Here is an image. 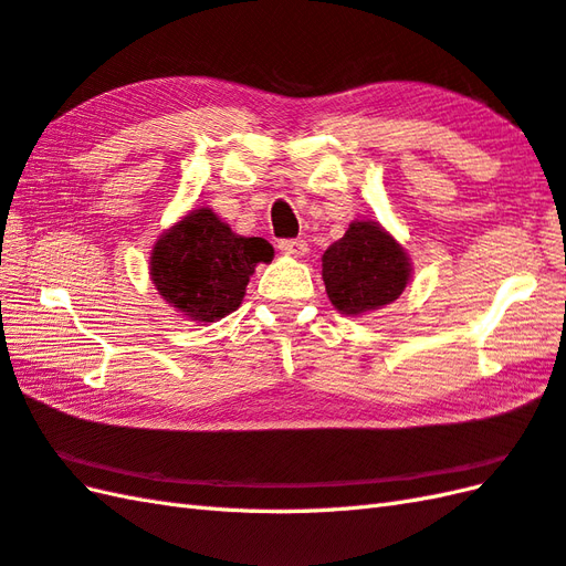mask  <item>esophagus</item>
Wrapping results in <instances>:
<instances>
[{
	"instance_id": "esophagus-1",
	"label": "esophagus",
	"mask_w": 566,
	"mask_h": 566,
	"mask_svg": "<svg viewBox=\"0 0 566 566\" xmlns=\"http://www.w3.org/2000/svg\"><path fill=\"white\" fill-rule=\"evenodd\" d=\"M277 248L284 255H294V258H301L308 253V243L304 239H282L277 243Z\"/></svg>"
}]
</instances>
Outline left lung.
Here are the masks:
<instances>
[{
  "label": "left lung",
  "instance_id": "obj_1",
  "mask_svg": "<svg viewBox=\"0 0 566 566\" xmlns=\"http://www.w3.org/2000/svg\"><path fill=\"white\" fill-rule=\"evenodd\" d=\"M410 262L374 221H354L323 255V282L333 306L359 315L392 304L407 286Z\"/></svg>",
  "mask_w": 566,
  "mask_h": 566
}]
</instances>
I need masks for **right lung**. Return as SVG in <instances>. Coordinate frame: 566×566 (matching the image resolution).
<instances>
[{
	"instance_id": "right-lung-1",
	"label": "right lung",
	"mask_w": 566,
	"mask_h": 566,
	"mask_svg": "<svg viewBox=\"0 0 566 566\" xmlns=\"http://www.w3.org/2000/svg\"><path fill=\"white\" fill-rule=\"evenodd\" d=\"M272 255L265 239H243L212 209H195L156 243L151 280L170 306L212 323L241 306L255 265Z\"/></svg>"
}]
</instances>
